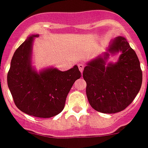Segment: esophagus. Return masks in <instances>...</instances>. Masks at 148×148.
Segmentation results:
<instances>
[{"mask_svg":"<svg viewBox=\"0 0 148 148\" xmlns=\"http://www.w3.org/2000/svg\"><path fill=\"white\" fill-rule=\"evenodd\" d=\"M78 68H79V70H80V71H81V73H82V72L84 71V65L82 64V63H81V64H78Z\"/></svg>","mask_w":148,"mask_h":148,"instance_id":"34e87169","label":"esophagus"}]
</instances>
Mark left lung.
<instances>
[{
  "label": "left lung",
  "instance_id": "8db88e82",
  "mask_svg": "<svg viewBox=\"0 0 148 148\" xmlns=\"http://www.w3.org/2000/svg\"><path fill=\"white\" fill-rule=\"evenodd\" d=\"M121 55L116 63H107L110 54ZM83 77L90 105L103 113H115L127 108L140 91L143 72L134 51L125 38L111 40L107 51L86 63Z\"/></svg>",
  "mask_w": 148,
  "mask_h": 148
}]
</instances>
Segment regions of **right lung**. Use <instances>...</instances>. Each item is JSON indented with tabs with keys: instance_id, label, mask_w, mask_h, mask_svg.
Here are the masks:
<instances>
[{
	"instance_id": "right-lung-1",
	"label": "right lung",
	"mask_w": 148,
	"mask_h": 148,
	"mask_svg": "<svg viewBox=\"0 0 148 148\" xmlns=\"http://www.w3.org/2000/svg\"><path fill=\"white\" fill-rule=\"evenodd\" d=\"M29 36L14 54L7 83L16 106L25 113L38 118L58 115L64 108L73 84L81 77L77 65L67 71L49 67L38 72L32 66L34 38Z\"/></svg>"
}]
</instances>
